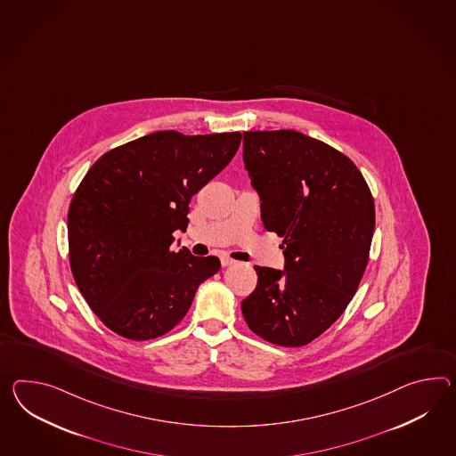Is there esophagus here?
Returning <instances> with one entry per match:
<instances>
[{"mask_svg":"<svg viewBox=\"0 0 456 456\" xmlns=\"http://www.w3.org/2000/svg\"><path fill=\"white\" fill-rule=\"evenodd\" d=\"M221 264H223V267H231V265H235V260H232L231 256H221Z\"/></svg>","mask_w":456,"mask_h":456,"instance_id":"34e87169","label":"esophagus"}]
</instances>
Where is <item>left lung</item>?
<instances>
[{
	"label": "left lung",
	"mask_w": 456,
	"mask_h": 456,
	"mask_svg": "<svg viewBox=\"0 0 456 456\" xmlns=\"http://www.w3.org/2000/svg\"><path fill=\"white\" fill-rule=\"evenodd\" d=\"M244 163L262 223L283 237L285 270L254 267L242 314L268 343L308 345L343 314L364 275L372 194L347 156L295 130L245 132Z\"/></svg>",
	"instance_id": "1"
}]
</instances>
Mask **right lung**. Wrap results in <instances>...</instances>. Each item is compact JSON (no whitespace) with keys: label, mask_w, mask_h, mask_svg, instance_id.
<instances>
[{"label":"right lung","mask_w":456,"mask_h":456,"mask_svg":"<svg viewBox=\"0 0 456 456\" xmlns=\"http://www.w3.org/2000/svg\"><path fill=\"white\" fill-rule=\"evenodd\" d=\"M242 134H146L101 156L67 216L69 262L80 293L113 333L146 341L188 313L217 256L171 250L191 198L229 165Z\"/></svg>","instance_id":"1"}]
</instances>
